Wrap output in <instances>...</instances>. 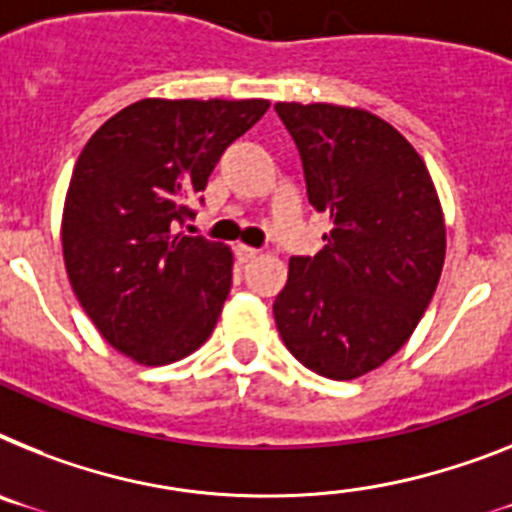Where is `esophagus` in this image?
Wrapping results in <instances>:
<instances>
[{
	"instance_id": "34e87169",
	"label": "esophagus",
	"mask_w": 512,
	"mask_h": 512,
	"mask_svg": "<svg viewBox=\"0 0 512 512\" xmlns=\"http://www.w3.org/2000/svg\"><path fill=\"white\" fill-rule=\"evenodd\" d=\"M234 255H236V260H239V263H249V260H255L260 252H257L255 247H247V244H236Z\"/></svg>"
}]
</instances>
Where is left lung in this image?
<instances>
[{
	"instance_id": "left-lung-1",
	"label": "left lung",
	"mask_w": 512,
	"mask_h": 512,
	"mask_svg": "<svg viewBox=\"0 0 512 512\" xmlns=\"http://www.w3.org/2000/svg\"><path fill=\"white\" fill-rule=\"evenodd\" d=\"M304 163L309 205L328 213L315 257H291L273 302L286 349L330 380L385 364L427 312L442 263L445 216L414 145L372 111L276 103Z\"/></svg>"
}]
</instances>
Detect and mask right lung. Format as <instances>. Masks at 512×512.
<instances>
[{
    "label": "right lung",
    "instance_id": "1",
    "mask_svg": "<svg viewBox=\"0 0 512 512\" xmlns=\"http://www.w3.org/2000/svg\"><path fill=\"white\" fill-rule=\"evenodd\" d=\"M268 106L143 98L106 119L77 158L62 210L64 268L98 333L132 362H179L216 328L234 255L176 223Z\"/></svg>",
    "mask_w": 512,
    "mask_h": 512
}]
</instances>
